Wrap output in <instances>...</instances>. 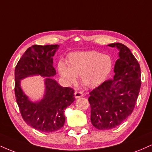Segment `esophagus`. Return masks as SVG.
<instances>
[{"label": "esophagus", "mask_w": 152, "mask_h": 152, "mask_svg": "<svg viewBox=\"0 0 152 152\" xmlns=\"http://www.w3.org/2000/svg\"><path fill=\"white\" fill-rule=\"evenodd\" d=\"M83 96V93H82V92L77 91H75L74 96H75V98H76V99L81 98V97Z\"/></svg>", "instance_id": "1"}]
</instances>
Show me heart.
I'll use <instances>...</instances> for the list:
<instances>
[{"label":"heart","mask_w":152,"mask_h":152,"mask_svg":"<svg viewBox=\"0 0 152 152\" xmlns=\"http://www.w3.org/2000/svg\"><path fill=\"white\" fill-rule=\"evenodd\" d=\"M67 64L68 66L62 61L58 63V71L62 77L69 83H74L76 76H79L80 81L86 87L99 84L113 67L110 56L95 50L71 53Z\"/></svg>","instance_id":"obj_1"}]
</instances>
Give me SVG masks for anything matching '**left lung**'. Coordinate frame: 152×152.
<instances>
[{
	"label": "left lung",
	"mask_w": 152,
	"mask_h": 152,
	"mask_svg": "<svg viewBox=\"0 0 152 152\" xmlns=\"http://www.w3.org/2000/svg\"><path fill=\"white\" fill-rule=\"evenodd\" d=\"M119 50L115 75L89 93L91 121L99 130L118 126L133 112L141 87V69L129 48L120 43L108 45Z\"/></svg>",
	"instance_id": "1"
}]
</instances>
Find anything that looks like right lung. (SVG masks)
Listing matches in <instances>:
<instances>
[{"label":"right lung","instance_id":"1","mask_svg":"<svg viewBox=\"0 0 152 152\" xmlns=\"http://www.w3.org/2000/svg\"><path fill=\"white\" fill-rule=\"evenodd\" d=\"M58 45H34L29 47L18 61L15 69V96L22 118L35 129L53 132L64 126V110L74 101V91L62 87L50 77L56 75L53 58ZM33 75H40L45 80L46 93L40 102L28 100L20 88V80Z\"/></svg>","mask_w":152,"mask_h":152}]
</instances>
